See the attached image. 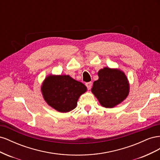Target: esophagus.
<instances>
[{
	"instance_id": "1",
	"label": "esophagus",
	"mask_w": 160,
	"mask_h": 160,
	"mask_svg": "<svg viewBox=\"0 0 160 160\" xmlns=\"http://www.w3.org/2000/svg\"><path fill=\"white\" fill-rule=\"evenodd\" d=\"M86 86H87V88H88V89L89 90V89H91V86H92V83L91 82H88V83H86Z\"/></svg>"
}]
</instances>
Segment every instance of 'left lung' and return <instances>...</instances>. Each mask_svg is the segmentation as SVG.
<instances>
[{
  "mask_svg": "<svg viewBox=\"0 0 160 160\" xmlns=\"http://www.w3.org/2000/svg\"><path fill=\"white\" fill-rule=\"evenodd\" d=\"M98 75L99 79L93 82L91 92L103 107L113 108L128 98L129 83L123 71L105 67Z\"/></svg>",
  "mask_w": 160,
  "mask_h": 160,
  "instance_id": "1",
  "label": "left lung"
}]
</instances>
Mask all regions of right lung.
<instances>
[{"label":"right lung","mask_w":160,"mask_h":160,"mask_svg":"<svg viewBox=\"0 0 160 160\" xmlns=\"http://www.w3.org/2000/svg\"><path fill=\"white\" fill-rule=\"evenodd\" d=\"M87 90L83 83L66 75L50 74L45 77L41 86L46 103L61 113L74 109L79 97Z\"/></svg>","instance_id":"add662e5"}]
</instances>
